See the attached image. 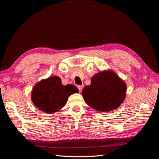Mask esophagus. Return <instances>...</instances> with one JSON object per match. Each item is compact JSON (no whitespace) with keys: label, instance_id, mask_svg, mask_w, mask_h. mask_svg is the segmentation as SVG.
Instances as JSON below:
<instances>
[{"label":"esophagus","instance_id":"obj_1","mask_svg":"<svg viewBox=\"0 0 159 159\" xmlns=\"http://www.w3.org/2000/svg\"><path fill=\"white\" fill-rule=\"evenodd\" d=\"M84 85H78V89L79 90L80 92H81V90H82V89L84 88Z\"/></svg>","mask_w":159,"mask_h":159}]
</instances>
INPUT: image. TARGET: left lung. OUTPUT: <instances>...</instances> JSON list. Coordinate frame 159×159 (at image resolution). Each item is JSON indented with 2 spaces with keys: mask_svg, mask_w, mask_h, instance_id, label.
<instances>
[{
  "mask_svg": "<svg viewBox=\"0 0 159 159\" xmlns=\"http://www.w3.org/2000/svg\"><path fill=\"white\" fill-rule=\"evenodd\" d=\"M127 86L114 72H99L91 78L89 85L82 90L85 102L99 111H109L117 108L125 98Z\"/></svg>",
  "mask_w": 159,
  "mask_h": 159,
  "instance_id": "left-lung-1",
  "label": "left lung"
}]
</instances>
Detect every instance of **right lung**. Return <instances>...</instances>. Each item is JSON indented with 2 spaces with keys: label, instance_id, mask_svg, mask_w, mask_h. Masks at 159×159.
<instances>
[{
  "label": "right lung",
  "instance_id": "add662e5",
  "mask_svg": "<svg viewBox=\"0 0 159 159\" xmlns=\"http://www.w3.org/2000/svg\"><path fill=\"white\" fill-rule=\"evenodd\" d=\"M78 91L74 85L69 84L64 86L59 77L52 76L34 86L32 92V100L42 111L54 113L65 106L68 97Z\"/></svg>",
  "mask_w": 159,
  "mask_h": 159
}]
</instances>
